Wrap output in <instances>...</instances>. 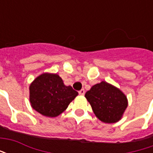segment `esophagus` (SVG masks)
<instances>
[{
    "label": "esophagus",
    "instance_id": "esophagus-1",
    "mask_svg": "<svg viewBox=\"0 0 153 153\" xmlns=\"http://www.w3.org/2000/svg\"><path fill=\"white\" fill-rule=\"evenodd\" d=\"M79 94L81 95V96H83V95L85 94V91H84V89H81L80 91H79Z\"/></svg>",
    "mask_w": 153,
    "mask_h": 153
}]
</instances>
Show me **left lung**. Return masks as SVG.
<instances>
[{
  "mask_svg": "<svg viewBox=\"0 0 153 153\" xmlns=\"http://www.w3.org/2000/svg\"><path fill=\"white\" fill-rule=\"evenodd\" d=\"M85 97L97 117L108 124L118 122L128 106L125 93L106 81L93 85L85 93Z\"/></svg>",
  "mask_w": 153,
  "mask_h": 153,
  "instance_id": "8db88e82",
  "label": "left lung"
}]
</instances>
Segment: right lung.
I'll return each instance as SVG.
<instances>
[{
	"instance_id": "obj_1",
	"label": "right lung",
	"mask_w": 153,
	"mask_h": 153,
	"mask_svg": "<svg viewBox=\"0 0 153 153\" xmlns=\"http://www.w3.org/2000/svg\"><path fill=\"white\" fill-rule=\"evenodd\" d=\"M78 94L72 87L65 85L57 74H42L29 86V101L33 109L47 117L60 115Z\"/></svg>"
}]
</instances>
